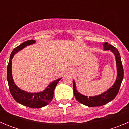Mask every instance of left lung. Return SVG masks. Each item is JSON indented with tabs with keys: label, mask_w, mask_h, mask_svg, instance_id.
Here are the masks:
<instances>
[{
	"label": "left lung",
	"mask_w": 129,
	"mask_h": 129,
	"mask_svg": "<svg viewBox=\"0 0 129 129\" xmlns=\"http://www.w3.org/2000/svg\"><path fill=\"white\" fill-rule=\"evenodd\" d=\"M103 44V50H110L112 53L114 55L116 59V68H117V77L116 81L113 85L110 87L107 91L99 95L94 96H89L84 95L78 92L76 89V85L75 81L73 80V88H74V94L76 100L82 104L88 107H100L104 105L107 103L110 102L115 98L119 92L123 79V68L122 62L121 60V56L119 52L117 49L111 44L105 42Z\"/></svg>",
	"instance_id": "1"
}]
</instances>
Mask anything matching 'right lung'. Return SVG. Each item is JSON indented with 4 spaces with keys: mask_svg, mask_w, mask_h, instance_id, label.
I'll use <instances>...</instances> for the list:
<instances>
[{
    "mask_svg": "<svg viewBox=\"0 0 129 129\" xmlns=\"http://www.w3.org/2000/svg\"><path fill=\"white\" fill-rule=\"evenodd\" d=\"M34 43H35V40H29L25 41L17 47L13 49V50L11 52L8 65L7 67V81L8 83L10 93L17 102L33 109H39L50 103L53 99L55 88L62 77L51 82L44 90L39 92L31 93V92H26L20 89V88L16 85L12 76L11 60L13 59V56L17 52L22 50V49L26 48L27 46L34 44Z\"/></svg>",
    "mask_w": 129,
    "mask_h": 129,
    "instance_id": "obj_1",
    "label": "right lung"
}]
</instances>
